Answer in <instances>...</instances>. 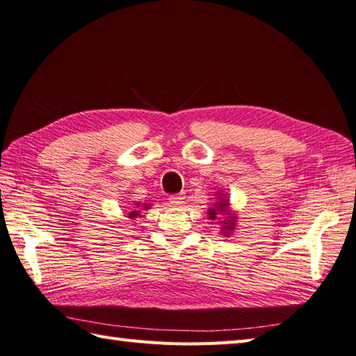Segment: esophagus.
<instances>
[{
  "label": "esophagus",
  "instance_id": "34e87169",
  "mask_svg": "<svg viewBox=\"0 0 356 356\" xmlns=\"http://www.w3.org/2000/svg\"><path fill=\"white\" fill-rule=\"evenodd\" d=\"M184 193H177V195H170L169 196V204L172 205V207H179V205L184 204Z\"/></svg>",
  "mask_w": 356,
  "mask_h": 356
}]
</instances>
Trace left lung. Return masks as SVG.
<instances>
[{"label": "left lung", "instance_id": "left-lung-1", "mask_svg": "<svg viewBox=\"0 0 356 356\" xmlns=\"http://www.w3.org/2000/svg\"><path fill=\"white\" fill-rule=\"evenodd\" d=\"M215 201L216 202H213V207L207 210V215L213 220L218 219V215L222 216L218 224H220V233L228 238V236L234 232L238 216H236V213L232 210V204H230V200H228V196L216 192Z\"/></svg>", "mask_w": 356, "mask_h": 356}]
</instances>
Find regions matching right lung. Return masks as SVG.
I'll return each mask as SVG.
<instances>
[{"label":"right lung","instance_id":"add662e5","mask_svg":"<svg viewBox=\"0 0 356 356\" xmlns=\"http://www.w3.org/2000/svg\"><path fill=\"white\" fill-rule=\"evenodd\" d=\"M136 205H137V207H140V204H136ZM143 207H145L143 210H147V209H149V204H143ZM140 213H141V211H138V210H132V211H129V213H128V218H129V219L138 218V216H140Z\"/></svg>","mask_w":356,"mask_h":356}]
</instances>
